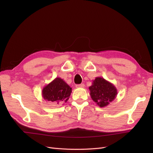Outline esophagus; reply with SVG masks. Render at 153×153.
I'll return each instance as SVG.
<instances>
[{
  "mask_svg": "<svg viewBox=\"0 0 153 153\" xmlns=\"http://www.w3.org/2000/svg\"><path fill=\"white\" fill-rule=\"evenodd\" d=\"M85 87V85L84 84H81L79 85H76V87H81V88H84Z\"/></svg>",
  "mask_w": 153,
  "mask_h": 153,
  "instance_id": "esophagus-1",
  "label": "esophagus"
}]
</instances>
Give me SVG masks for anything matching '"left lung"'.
Here are the masks:
<instances>
[{
    "label": "left lung",
    "instance_id": "left-lung-1",
    "mask_svg": "<svg viewBox=\"0 0 153 153\" xmlns=\"http://www.w3.org/2000/svg\"><path fill=\"white\" fill-rule=\"evenodd\" d=\"M89 89L92 100L101 108L108 106L117 95L115 85L101 77H96L92 80Z\"/></svg>",
    "mask_w": 153,
    "mask_h": 153
}]
</instances>
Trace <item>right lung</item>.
Segmentation results:
<instances>
[{
    "instance_id": "1",
    "label": "right lung",
    "mask_w": 153,
    "mask_h": 153,
    "mask_svg": "<svg viewBox=\"0 0 153 153\" xmlns=\"http://www.w3.org/2000/svg\"><path fill=\"white\" fill-rule=\"evenodd\" d=\"M71 92V87L62 78L57 77L43 87L42 97L46 101L61 104L67 102Z\"/></svg>"
}]
</instances>
